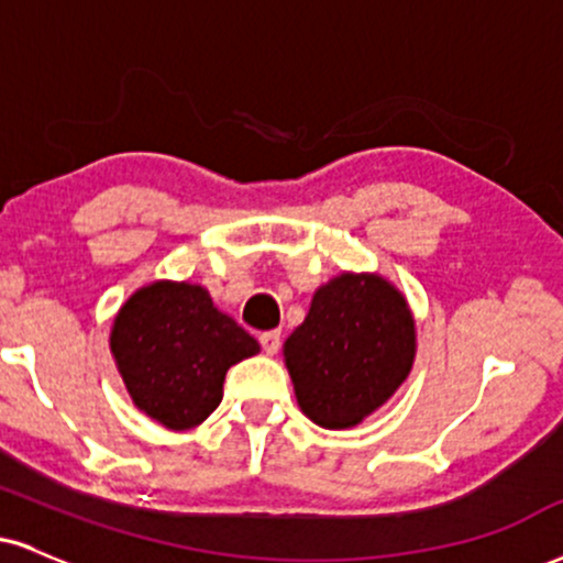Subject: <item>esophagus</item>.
<instances>
[{
  "label": "esophagus",
  "instance_id": "esophagus-1",
  "mask_svg": "<svg viewBox=\"0 0 563 563\" xmlns=\"http://www.w3.org/2000/svg\"><path fill=\"white\" fill-rule=\"evenodd\" d=\"M260 344L264 349V354H269V357H273V354H277V349H280V331L262 333L260 335Z\"/></svg>",
  "mask_w": 563,
  "mask_h": 563
}]
</instances>
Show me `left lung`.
Listing matches in <instances>:
<instances>
[{"label": "left lung", "mask_w": 563, "mask_h": 563, "mask_svg": "<svg viewBox=\"0 0 563 563\" xmlns=\"http://www.w3.org/2000/svg\"><path fill=\"white\" fill-rule=\"evenodd\" d=\"M283 357L303 416L322 429H352L410 376L416 320L389 280L341 273L314 290Z\"/></svg>", "instance_id": "left-lung-1"}]
</instances>
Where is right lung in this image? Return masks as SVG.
<instances>
[{
    "instance_id": "right-lung-1",
    "label": "right lung",
    "mask_w": 563,
    "mask_h": 563,
    "mask_svg": "<svg viewBox=\"0 0 563 563\" xmlns=\"http://www.w3.org/2000/svg\"><path fill=\"white\" fill-rule=\"evenodd\" d=\"M111 352L132 402L166 429L185 431L217 410L228 371L260 344L219 312L203 286L156 280L119 309Z\"/></svg>"
}]
</instances>
